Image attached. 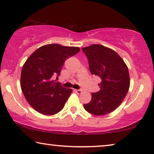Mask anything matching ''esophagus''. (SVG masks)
I'll return each instance as SVG.
<instances>
[{"instance_id":"obj_1","label":"esophagus","mask_w":154,"mask_h":154,"mask_svg":"<svg viewBox=\"0 0 154 154\" xmlns=\"http://www.w3.org/2000/svg\"><path fill=\"white\" fill-rule=\"evenodd\" d=\"M75 92H76L77 94H80L82 92V90H75Z\"/></svg>"}]
</instances>
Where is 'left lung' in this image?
<instances>
[{"label": "left lung", "instance_id": "obj_1", "mask_svg": "<svg viewBox=\"0 0 154 154\" xmlns=\"http://www.w3.org/2000/svg\"><path fill=\"white\" fill-rule=\"evenodd\" d=\"M89 62L91 74L100 78V90L92 93V100L83 105L88 113L105 116L118 107L130 88L127 65L117 52L105 46L94 44L83 48Z\"/></svg>", "mask_w": 154, "mask_h": 154}]
</instances>
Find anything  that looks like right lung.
<instances>
[{"mask_svg":"<svg viewBox=\"0 0 154 154\" xmlns=\"http://www.w3.org/2000/svg\"><path fill=\"white\" fill-rule=\"evenodd\" d=\"M80 51L78 47L48 44L28 57L22 69L20 85L27 102L41 114L52 116L63 109L72 89H66L54 78L60 74L64 61Z\"/></svg>","mask_w":154,"mask_h":154,"instance_id":"1","label":"right lung"}]
</instances>
